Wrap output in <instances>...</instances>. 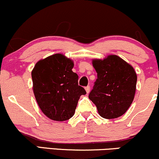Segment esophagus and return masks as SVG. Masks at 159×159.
<instances>
[{
    "mask_svg": "<svg viewBox=\"0 0 159 159\" xmlns=\"http://www.w3.org/2000/svg\"><path fill=\"white\" fill-rule=\"evenodd\" d=\"M85 90H86V92H87V93H90V86H87V87H86Z\"/></svg>",
    "mask_w": 159,
    "mask_h": 159,
    "instance_id": "1",
    "label": "esophagus"
}]
</instances>
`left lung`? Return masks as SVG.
<instances>
[{
    "label": "left lung",
    "instance_id": "left-lung-1",
    "mask_svg": "<svg viewBox=\"0 0 159 159\" xmlns=\"http://www.w3.org/2000/svg\"><path fill=\"white\" fill-rule=\"evenodd\" d=\"M97 72L89 98L98 113L105 119L121 116L132 105L136 91L137 74L132 65L119 56L111 54L102 59H93Z\"/></svg>",
    "mask_w": 159,
    "mask_h": 159
}]
</instances>
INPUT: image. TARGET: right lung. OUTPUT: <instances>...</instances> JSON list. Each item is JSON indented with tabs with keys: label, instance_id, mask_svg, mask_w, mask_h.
Returning <instances> with one entry per match:
<instances>
[{
	"label": "right lung",
	"instance_id": "1",
	"mask_svg": "<svg viewBox=\"0 0 159 159\" xmlns=\"http://www.w3.org/2000/svg\"><path fill=\"white\" fill-rule=\"evenodd\" d=\"M74 62L62 54L40 60L31 72L33 91L39 108L54 121H65L75 114L78 99L86 91L72 72Z\"/></svg>",
	"mask_w": 159,
	"mask_h": 159
}]
</instances>
